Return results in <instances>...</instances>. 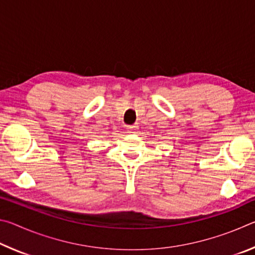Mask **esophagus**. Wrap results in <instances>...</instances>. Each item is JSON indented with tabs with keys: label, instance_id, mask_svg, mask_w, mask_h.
Returning a JSON list of instances; mask_svg holds the SVG:
<instances>
[{
	"label": "esophagus",
	"instance_id": "esophagus-1",
	"mask_svg": "<svg viewBox=\"0 0 255 255\" xmlns=\"http://www.w3.org/2000/svg\"><path fill=\"white\" fill-rule=\"evenodd\" d=\"M137 129H138L137 126H128L127 131L130 132V133H135V132H137Z\"/></svg>",
	"mask_w": 255,
	"mask_h": 255
}]
</instances>
